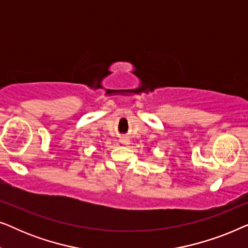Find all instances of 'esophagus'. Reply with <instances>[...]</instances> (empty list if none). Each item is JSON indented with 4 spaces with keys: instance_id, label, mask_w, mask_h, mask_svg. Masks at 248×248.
<instances>
[{
    "instance_id": "1",
    "label": "esophagus",
    "mask_w": 248,
    "mask_h": 248,
    "mask_svg": "<svg viewBox=\"0 0 248 248\" xmlns=\"http://www.w3.org/2000/svg\"><path fill=\"white\" fill-rule=\"evenodd\" d=\"M120 142L122 144H124V145H128L130 144V139L128 138H126V137H122L121 139H120Z\"/></svg>"
}]
</instances>
